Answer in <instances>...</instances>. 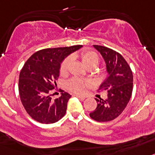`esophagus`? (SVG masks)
I'll use <instances>...</instances> for the list:
<instances>
[{
    "mask_svg": "<svg viewBox=\"0 0 155 155\" xmlns=\"http://www.w3.org/2000/svg\"><path fill=\"white\" fill-rule=\"evenodd\" d=\"M75 96H76V97H77L78 99H79V100H82V101H83V100H84L85 99H86V97H83V96H79V95H75Z\"/></svg>",
    "mask_w": 155,
    "mask_h": 155,
    "instance_id": "1",
    "label": "esophagus"
}]
</instances>
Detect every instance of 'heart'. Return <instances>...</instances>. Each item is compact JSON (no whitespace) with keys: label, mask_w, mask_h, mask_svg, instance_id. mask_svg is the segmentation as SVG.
<instances>
[{"label":"heart","mask_w":155,"mask_h":155,"mask_svg":"<svg viewBox=\"0 0 155 155\" xmlns=\"http://www.w3.org/2000/svg\"><path fill=\"white\" fill-rule=\"evenodd\" d=\"M81 60L87 69H94L98 65L100 62V56L97 52L93 51H85L80 54ZM72 62V57L67 56L64 58L60 65V73L62 75L65 74L68 72L69 65ZM88 82L85 79L78 77H73L67 82V88L70 91L76 93H84Z\"/></svg>","instance_id":"1"}]
</instances>
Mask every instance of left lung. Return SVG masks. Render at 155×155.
<instances>
[{
	"mask_svg": "<svg viewBox=\"0 0 155 155\" xmlns=\"http://www.w3.org/2000/svg\"><path fill=\"white\" fill-rule=\"evenodd\" d=\"M105 61L108 76L100 86V91H107V100L95 99L97 107L90 114L98 122H107L121 114L131 97L133 73L124 58L114 50L102 45H93Z\"/></svg>",
	"mask_w": 155,
	"mask_h": 155,
	"instance_id": "obj_1",
	"label": "left lung"
}]
</instances>
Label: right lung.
<instances>
[{
	"instance_id": "1",
	"label": "right lung",
	"mask_w": 155,
	"mask_h": 155,
	"mask_svg": "<svg viewBox=\"0 0 155 155\" xmlns=\"http://www.w3.org/2000/svg\"><path fill=\"white\" fill-rule=\"evenodd\" d=\"M81 47L45 48L36 51L25 63L19 76V95L26 112L35 120L48 124L65 116L71 95L62 91L60 97L52 100L51 92L56 86L64 58Z\"/></svg>"
}]
</instances>
